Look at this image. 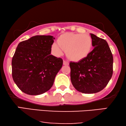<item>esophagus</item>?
I'll return each instance as SVG.
<instances>
[{
    "label": "esophagus",
    "instance_id": "34e87169",
    "mask_svg": "<svg viewBox=\"0 0 126 126\" xmlns=\"http://www.w3.org/2000/svg\"><path fill=\"white\" fill-rule=\"evenodd\" d=\"M63 64L64 65H69V61L67 60H63Z\"/></svg>",
    "mask_w": 126,
    "mask_h": 126
}]
</instances>
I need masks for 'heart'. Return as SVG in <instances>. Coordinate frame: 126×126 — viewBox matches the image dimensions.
Masks as SVG:
<instances>
[{"label":"heart","mask_w":126,"mask_h":126,"mask_svg":"<svg viewBox=\"0 0 126 126\" xmlns=\"http://www.w3.org/2000/svg\"><path fill=\"white\" fill-rule=\"evenodd\" d=\"M92 45V39L89 34L68 32L60 36L58 42L53 43L51 48L56 56H61L66 50L69 59L79 61L88 56Z\"/></svg>","instance_id":"b5f03b06"}]
</instances>
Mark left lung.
Returning <instances> with one entry per match:
<instances>
[{"instance_id": "obj_1", "label": "left lung", "mask_w": 126, "mask_h": 126, "mask_svg": "<svg viewBox=\"0 0 126 126\" xmlns=\"http://www.w3.org/2000/svg\"><path fill=\"white\" fill-rule=\"evenodd\" d=\"M93 49L84 59L70 62V80L79 92L94 94L103 90L113 73V56L108 43L104 39L91 34Z\"/></svg>"}]
</instances>
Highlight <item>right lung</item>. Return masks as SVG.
I'll return each instance as SVG.
<instances>
[{
  "mask_svg": "<svg viewBox=\"0 0 126 126\" xmlns=\"http://www.w3.org/2000/svg\"><path fill=\"white\" fill-rule=\"evenodd\" d=\"M55 38L35 35L20 42L12 59V76L18 87L30 95L47 92L54 83L63 60L50 54Z\"/></svg>",
  "mask_w": 126,
  "mask_h": 126,
  "instance_id": "1",
  "label": "right lung"
}]
</instances>
